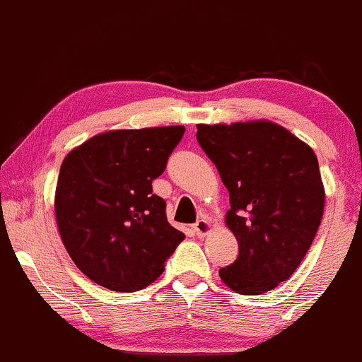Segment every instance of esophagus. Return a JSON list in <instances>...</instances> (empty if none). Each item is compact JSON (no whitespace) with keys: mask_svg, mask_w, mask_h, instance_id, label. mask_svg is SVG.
<instances>
[{"mask_svg":"<svg viewBox=\"0 0 362 362\" xmlns=\"http://www.w3.org/2000/svg\"><path fill=\"white\" fill-rule=\"evenodd\" d=\"M193 228H194V233H197L198 237H205L206 233L211 230V222L206 218H202L193 225Z\"/></svg>","mask_w":362,"mask_h":362,"instance_id":"esophagus-1","label":"esophagus"}]
</instances>
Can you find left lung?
<instances>
[{
    "label": "left lung",
    "mask_w": 362,
    "mask_h": 362,
    "mask_svg": "<svg viewBox=\"0 0 362 362\" xmlns=\"http://www.w3.org/2000/svg\"><path fill=\"white\" fill-rule=\"evenodd\" d=\"M197 129L230 194L225 223L239 242V256L220 278L240 295L273 290L295 273L322 222L325 189L315 152L269 120Z\"/></svg>",
    "instance_id": "left-lung-1"
}]
</instances>
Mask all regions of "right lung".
I'll use <instances>...</instances> for the list:
<instances>
[{
	"label": "right lung",
	"instance_id": "add662e5",
	"mask_svg": "<svg viewBox=\"0 0 362 362\" xmlns=\"http://www.w3.org/2000/svg\"><path fill=\"white\" fill-rule=\"evenodd\" d=\"M185 127L110 130L64 157L55 188V220L81 273L112 291L154 283L185 239L152 193Z\"/></svg>",
	"mask_w": 362,
	"mask_h": 362
}]
</instances>
